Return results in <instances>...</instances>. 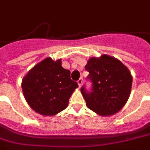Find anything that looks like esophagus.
Here are the masks:
<instances>
[{
  "label": "esophagus",
  "instance_id": "esophagus-1",
  "mask_svg": "<svg viewBox=\"0 0 150 150\" xmlns=\"http://www.w3.org/2000/svg\"><path fill=\"white\" fill-rule=\"evenodd\" d=\"M82 83H83V78H80L78 80V84H79V87H81V86H82Z\"/></svg>",
  "mask_w": 150,
  "mask_h": 150
}]
</instances>
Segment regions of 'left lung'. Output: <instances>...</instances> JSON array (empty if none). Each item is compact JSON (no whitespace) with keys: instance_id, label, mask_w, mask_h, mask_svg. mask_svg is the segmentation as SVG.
Wrapping results in <instances>:
<instances>
[{"instance_id":"8db88e82","label":"left lung","mask_w":150,"mask_h":150,"mask_svg":"<svg viewBox=\"0 0 150 150\" xmlns=\"http://www.w3.org/2000/svg\"><path fill=\"white\" fill-rule=\"evenodd\" d=\"M85 69L89 72L87 79L91 83L88 91L85 85L81 92L86 106L101 116H110L118 112L126 104L130 95L131 74L117 59L103 55L92 57Z\"/></svg>"}]
</instances>
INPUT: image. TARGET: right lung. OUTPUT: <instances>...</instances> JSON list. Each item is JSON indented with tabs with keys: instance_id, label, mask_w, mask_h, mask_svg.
Wrapping results in <instances>:
<instances>
[{
	"instance_id": "add662e5",
	"label": "right lung",
	"mask_w": 150,
	"mask_h": 150,
	"mask_svg": "<svg viewBox=\"0 0 150 150\" xmlns=\"http://www.w3.org/2000/svg\"><path fill=\"white\" fill-rule=\"evenodd\" d=\"M78 86L71 79V71L61 66V59L51 58L33 67L22 80L23 93L30 107L48 116L64 110Z\"/></svg>"
}]
</instances>
